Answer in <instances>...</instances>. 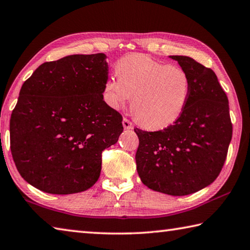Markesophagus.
<instances>
[{
    "label": "esophagus",
    "mask_w": 250,
    "mask_h": 250,
    "mask_svg": "<svg viewBox=\"0 0 250 250\" xmlns=\"http://www.w3.org/2000/svg\"><path fill=\"white\" fill-rule=\"evenodd\" d=\"M122 125H124V128L125 130H132L133 129V124L130 120L126 119V118H124V120H122Z\"/></svg>",
    "instance_id": "esophagus-1"
}]
</instances>
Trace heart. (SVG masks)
<instances>
[{"instance_id":"1","label":"heart","mask_w":250,"mask_h":250,"mask_svg":"<svg viewBox=\"0 0 250 250\" xmlns=\"http://www.w3.org/2000/svg\"><path fill=\"white\" fill-rule=\"evenodd\" d=\"M117 73L104 85V101L118 110L133 96V111L147 129L167 128L188 105L191 80L180 67L144 54H131L118 62Z\"/></svg>"}]
</instances>
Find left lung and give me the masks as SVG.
Listing matches in <instances>:
<instances>
[{
	"instance_id": "8db88e82",
	"label": "left lung",
	"mask_w": 250,
	"mask_h": 250,
	"mask_svg": "<svg viewBox=\"0 0 250 250\" xmlns=\"http://www.w3.org/2000/svg\"><path fill=\"white\" fill-rule=\"evenodd\" d=\"M191 80L188 105L174 125L147 132L135 128L137 170L154 191L187 196L208 187L222 170L232 140L229 99L214 72L192 58L169 56Z\"/></svg>"
}]
</instances>
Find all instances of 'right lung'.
Returning a JSON list of instances; mask_svg holds the SVG:
<instances>
[{"instance_id": "obj_1", "label": "right lung", "mask_w": 250, "mask_h": 250, "mask_svg": "<svg viewBox=\"0 0 250 250\" xmlns=\"http://www.w3.org/2000/svg\"><path fill=\"white\" fill-rule=\"evenodd\" d=\"M107 56L72 54L44 62L22 84L10 121L11 152L27 183L43 192L87 190L102 170V153L124 131L104 101Z\"/></svg>"}]
</instances>
